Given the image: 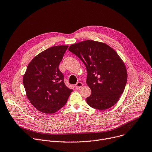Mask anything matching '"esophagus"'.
<instances>
[{
  "instance_id": "34e87169",
  "label": "esophagus",
  "mask_w": 152,
  "mask_h": 152,
  "mask_svg": "<svg viewBox=\"0 0 152 152\" xmlns=\"http://www.w3.org/2000/svg\"><path fill=\"white\" fill-rule=\"evenodd\" d=\"M83 86V83L80 82H77L76 84H75V88L76 89H79V88H80Z\"/></svg>"
}]
</instances>
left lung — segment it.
<instances>
[{
  "instance_id": "obj_1",
  "label": "left lung",
  "mask_w": 152,
  "mask_h": 152,
  "mask_svg": "<svg viewBox=\"0 0 152 152\" xmlns=\"http://www.w3.org/2000/svg\"><path fill=\"white\" fill-rule=\"evenodd\" d=\"M69 50L86 66V83L91 89L88 104L100 110L114 106L127 81L125 65L117 53L104 43L91 40L73 44Z\"/></svg>"
}]
</instances>
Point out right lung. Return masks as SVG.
Here are the masks:
<instances>
[{
    "mask_svg": "<svg viewBox=\"0 0 152 152\" xmlns=\"http://www.w3.org/2000/svg\"><path fill=\"white\" fill-rule=\"evenodd\" d=\"M68 47L54 46L43 50L31 61L23 76L28 99L42 113L51 114L61 109L73 91L66 86L58 69Z\"/></svg>",
    "mask_w": 152,
    "mask_h": 152,
    "instance_id": "add662e5",
    "label": "right lung"
}]
</instances>
